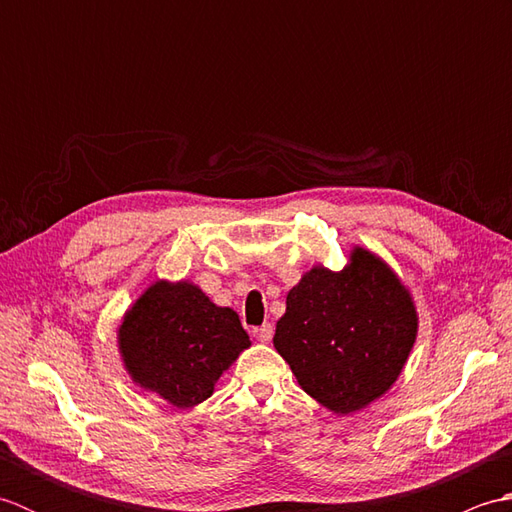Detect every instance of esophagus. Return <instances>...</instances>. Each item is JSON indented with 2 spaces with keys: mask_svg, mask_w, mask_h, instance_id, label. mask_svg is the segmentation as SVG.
Masks as SVG:
<instances>
[{
  "mask_svg": "<svg viewBox=\"0 0 512 512\" xmlns=\"http://www.w3.org/2000/svg\"><path fill=\"white\" fill-rule=\"evenodd\" d=\"M273 325L270 323H264V325H259V328H253V336L255 339L259 341V343H268L270 339H273Z\"/></svg>",
  "mask_w": 512,
  "mask_h": 512,
  "instance_id": "obj_1",
  "label": "esophagus"
}]
</instances>
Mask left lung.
I'll return each instance as SVG.
<instances>
[{
    "label": "left lung",
    "mask_w": 512,
    "mask_h": 512,
    "mask_svg": "<svg viewBox=\"0 0 512 512\" xmlns=\"http://www.w3.org/2000/svg\"><path fill=\"white\" fill-rule=\"evenodd\" d=\"M416 334L409 290L356 246L339 273L314 266L288 292L273 343L306 394L334 413H354L396 383Z\"/></svg>",
    "instance_id": "left-lung-1"
}]
</instances>
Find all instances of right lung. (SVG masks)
I'll return each mask as SVG.
<instances>
[{
  "mask_svg": "<svg viewBox=\"0 0 512 512\" xmlns=\"http://www.w3.org/2000/svg\"><path fill=\"white\" fill-rule=\"evenodd\" d=\"M246 347L237 312L215 306L189 281L151 284L118 328V350L134 383L178 409L209 398Z\"/></svg>",
  "mask_w": 512,
  "mask_h": 512,
  "instance_id": "1",
  "label": "right lung"
}]
</instances>
